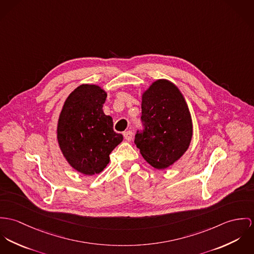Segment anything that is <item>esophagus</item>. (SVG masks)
I'll return each mask as SVG.
<instances>
[{"label":"esophagus","mask_w":254,"mask_h":254,"mask_svg":"<svg viewBox=\"0 0 254 254\" xmlns=\"http://www.w3.org/2000/svg\"><path fill=\"white\" fill-rule=\"evenodd\" d=\"M124 137L127 141H130L132 139V132L127 130V131H125L124 132Z\"/></svg>","instance_id":"1"}]
</instances>
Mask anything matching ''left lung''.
I'll return each instance as SVG.
<instances>
[{
    "label": "left lung",
    "instance_id": "left-lung-1",
    "mask_svg": "<svg viewBox=\"0 0 254 254\" xmlns=\"http://www.w3.org/2000/svg\"><path fill=\"white\" fill-rule=\"evenodd\" d=\"M142 131L134 143L155 169L173 165L187 151L193 135L191 114L184 96L168 80H157L142 94Z\"/></svg>",
    "mask_w": 254,
    "mask_h": 254
}]
</instances>
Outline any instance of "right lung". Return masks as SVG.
Returning a JSON list of instances; mask_svg holds the SVG:
<instances>
[{
  "mask_svg": "<svg viewBox=\"0 0 254 254\" xmlns=\"http://www.w3.org/2000/svg\"><path fill=\"white\" fill-rule=\"evenodd\" d=\"M106 97L99 85H80L67 97L59 115L60 150L69 165L85 175L105 169L109 155L124 138L114 131L112 117L102 110Z\"/></svg>",
  "mask_w": 254,
  "mask_h": 254,
  "instance_id": "add662e5",
  "label": "right lung"
}]
</instances>
